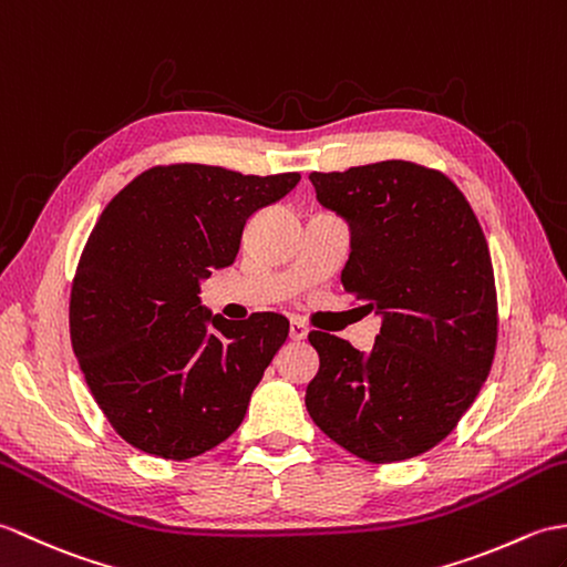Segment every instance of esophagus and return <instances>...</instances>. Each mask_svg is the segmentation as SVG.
<instances>
[{
    "label": "esophagus",
    "instance_id": "obj_1",
    "mask_svg": "<svg viewBox=\"0 0 567 567\" xmlns=\"http://www.w3.org/2000/svg\"><path fill=\"white\" fill-rule=\"evenodd\" d=\"M306 337H308V327L303 322L291 320V339H293V342H300V339H306Z\"/></svg>",
    "mask_w": 567,
    "mask_h": 567
}]
</instances>
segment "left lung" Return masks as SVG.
<instances>
[{
    "instance_id": "left-lung-1",
    "label": "left lung",
    "mask_w": 567,
    "mask_h": 567,
    "mask_svg": "<svg viewBox=\"0 0 567 567\" xmlns=\"http://www.w3.org/2000/svg\"><path fill=\"white\" fill-rule=\"evenodd\" d=\"M351 225L344 291L383 318L371 351L312 330V422L369 463L420 456L456 430L497 347V288L481 223L458 186L417 162L310 172Z\"/></svg>"
}]
</instances>
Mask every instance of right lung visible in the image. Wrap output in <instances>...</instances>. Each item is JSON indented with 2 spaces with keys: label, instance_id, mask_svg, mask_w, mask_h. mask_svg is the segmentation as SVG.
Here are the masks:
<instances>
[{
  "label": "right lung",
  "instance_id": "right-lung-1",
  "mask_svg": "<svg viewBox=\"0 0 567 567\" xmlns=\"http://www.w3.org/2000/svg\"><path fill=\"white\" fill-rule=\"evenodd\" d=\"M298 182V172L174 162L137 174L99 216L72 279L70 339L96 405L131 446L186 461L243 424L288 320L210 316L198 281L233 264L251 213Z\"/></svg>",
  "mask_w": 567,
  "mask_h": 567
}]
</instances>
